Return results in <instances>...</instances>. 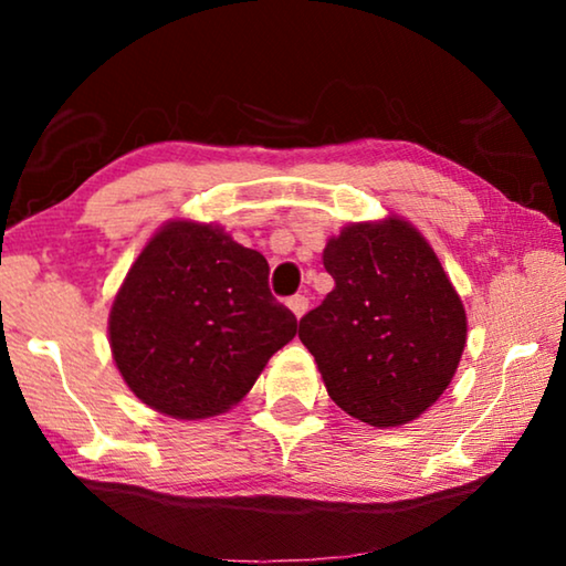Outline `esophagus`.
<instances>
[{"mask_svg": "<svg viewBox=\"0 0 566 566\" xmlns=\"http://www.w3.org/2000/svg\"><path fill=\"white\" fill-rule=\"evenodd\" d=\"M289 308L293 314H296V319H301V316L306 314V308H308V298L306 296H291L289 298Z\"/></svg>", "mask_w": 566, "mask_h": 566, "instance_id": "34e87169", "label": "esophagus"}]
</instances>
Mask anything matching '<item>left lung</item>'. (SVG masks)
<instances>
[{
  "label": "left lung",
  "mask_w": 566,
  "mask_h": 566,
  "mask_svg": "<svg viewBox=\"0 0 566 566\" xmlns=\"http://www.w3.org/2000/svg\"><path fill=\"white\" fill-rule=\"evenodd\" d=\"M335 289L301 316L335 405L374 428H397L438 401L467 345V312L412 223H353L324 247Z\"/></svg>",
  "instance_id": "obj_1"
}]
</instances>
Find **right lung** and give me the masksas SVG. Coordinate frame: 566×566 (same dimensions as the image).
I'll list each match as a JSON object with an SVG mask.
<instances>
[{
  "label": "right lung",
  "instance_id": "obj_1",
  "mask_svg": "<svg viewBox=\"0 0 566 566\" xmlns=\"http://www.w3.org/2000/svg\"><path fill=\"white\" fill-rule=\"evenodd\" d=\"M268 273L258 250L211 223L157 231L111 308L113 358L128 389L177 420L234 407L298 329Z\"/></svg>",
  "mask_w": 566,
  "mask_h": 566
}]
</instances>
